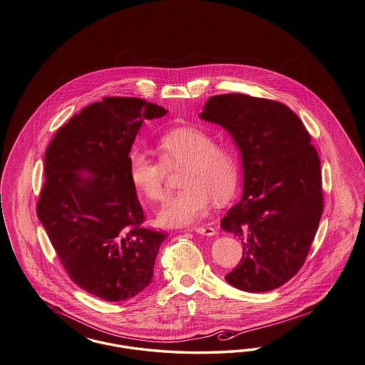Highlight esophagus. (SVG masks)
<instances>
[{
    "instance_id": "esophagus-1",
    "label": "esophagus",
    "mask_w": 365,
    "mask_h": 365,
    "mask_svg": "<svg viewBox=\"0 0 365 365\" xmlns=\"http://www.w3.org/2000/svg\"><path fill=\"white\" fill-rule=\"evenodd\" d=\"M192 230H194L197 234H201V235H208V237H213V235H216V234H217L216 228H213V227H195V228H192Z\"/></svg>"
}]
</instances>
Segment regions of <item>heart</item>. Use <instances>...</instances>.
I'll list each match as a JSON object with an SVG mask.
<instances>
[{
  "label": "heart",
  "mask_w": 365,
  "mask_h": 365,
  "mask_svg": "<svg viewBox=\"0 0 365 365\" xmlns=\"http://www.w3.org/2000/svg\"><path fill=\"white\" fill-rule=\"evenodd\" d=\"M160 160L142 150L128 156V175L135 189L150 201H161L168 192V170L185 165L180 183L183 189L171 197L157 215L165 227L190 226L202 219L212 198L228 200L238 183L235 153L195 127H179L157 140Z\"/></svg>",
  "instance_id": "obj_1"
}]
</instances>
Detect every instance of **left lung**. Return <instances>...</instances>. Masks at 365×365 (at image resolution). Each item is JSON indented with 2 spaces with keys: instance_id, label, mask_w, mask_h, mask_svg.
<instances>
[{
  "instance_id": "8db88e82",
  "label": "left lung",
  "mask_w": 365,
  "mask_h": 365,
  "mask_svg": "<svg viewBox=\"0 0 365 365\" xmlns=\"http://www.w3.org/2000/svg\"><path fill=\"white\" fill-rule=\"evenodd\" d=\"M200 118L226 128L242 156V198L220 226L243 256L226 280L249 293L278 289L302 267L323 213L311 135L289 106L246 94L210 97Z\"/></svg>"
}]
</instances>
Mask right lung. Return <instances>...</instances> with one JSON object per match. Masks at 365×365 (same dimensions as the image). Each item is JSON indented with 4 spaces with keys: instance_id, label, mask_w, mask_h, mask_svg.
Returning <instances> with one entry per match:
<instances>
[{
    "instance_id": "1",
    "label": "right lung",
    "mask_w": 365,
    "mask_h": 365,
    "mask_svg": "<svg viewBox=\"0 0 365 365\" xmlns=\"http://www.w3.org/2000/svg\"><path fill=\"white\" fill-rule=\"evenodd\" d=\"M168 110L131 97H105L57 130L45 152L39 222L72 282L118 302L153 278L167 234L145 220L128 175V155L145 119Z\"/></svg>"
}]
</instances>
